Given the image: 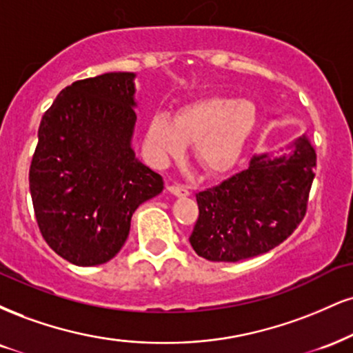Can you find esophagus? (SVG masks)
<instances>
[{"instance_id":"obj_1","label":"esophagus","mask_w":353,"mask_h":353,"mask_svg":"<svg viewBox=\"0 0 353 353\" xmlns=\"http://www.w3.org/2000/svg\"><path fill=\"white\" fill-rule=\"evenodd\" d=\"M168 190L174 195H177V197H185V195H189V189L184 188V185H168Z\"/></svg>"}]
</instances>
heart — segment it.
Returning a JSON list of instances; mask_svg holds the SVG:
<instances>
[{"label":"heart","instance_id":"obj_1","mask_svg":"<svg viewBox=\"0 0 353 353\" xmlns=\"http://www.w3.org/2000/svg\"><path fill=\"white\" fill-rule=\"evenodd\" d=\"M258 121L253 101L230 97H202L182 105L174 118L152 114L144 134L148 158L158 165L184 154L194 143V159L205 172L230 169L248 143Z\"/></svg>","mask_w":353,"mask_h":353}]
</instances>
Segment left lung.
<instances>
[{"mask_svg": "<svg viewBox=\"0 0 353 353\" xmlns=\"http://www.w3.org/2000/svg\"><path fill=\"white\" fill-rule=\"evenodd\" d=\"M316 159V148L301 136L281 156H253L245 171L195 194L194 252L209 261L235 263L283 243L307 210Z\"/></svg>", "mask_w": 353, "mask_h": 353, "instance_id": "obj_1", "label": "left lung"}]
</instances>
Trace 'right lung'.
<instances>
[{"label":"right lung","mask_w":353,"mask_h":353,"mask_svg":"<svg viewBox=\"0 0 353 353\" xmlns=\"http://www.w3.org/2000/svg\"><path fill=\"white\" fill-rule=\"evenodd\" d=\"M133 72L77 80L42 117L29 168L34 214L46 243L77 266L121 250L131 217L163 192V177L136 159Z\"/></svg>","instance_id":"1"}]
</instances>
